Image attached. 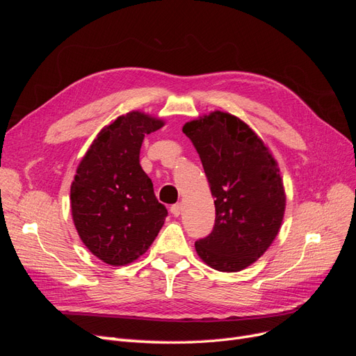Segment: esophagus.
<instances>
[{"label": "esophagus", "instance_id": "1", "mask_svg": "<svg viewBox=\"0 0 356 356\" xmlns=\"http://www.w3.org/2000/svg\"><path fill=\"white\" fill-rule=\"evenodd\" d=\"M181 211H182L181 203H175V204H172V207H170V213L174 215V217H179Z\"/></svg>", "mask_w": 356, "mask_h": 356}]
</instances>
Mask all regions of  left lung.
<instances>
[{"instance_id":"1","label":"left lung","mask_w":356,"mask_h":356,"mask_svg":"<svg viewBox=\"0 0 356 356\" xmlns=\"http://www.w3.org/2000/svg\"><path fill=\"white\" fill-rule=\"evenodd\" d=\"M196 147L215 197V224L195 246L220 272H239L272 245L285 212L276 160L241 118L213 111L182 127Z\"/></svg>"}]
</instances>
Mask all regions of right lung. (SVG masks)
Segmentation results:
<instances>
[{"instance_id":"add662e5","label":"right lung","mask_w":356,"mask_h":356,"mask_svg":"<svg viewBox=\"0 0 356 356\" xmlns=\"http://www.w3.org/2000/svg\"><path fill=\"white\" fill-rule=\"evenodd\" d=\"M165 124L139 111L105 126L81 159L71 184L75 229L88 250L111 266L147 252L165 224L153 182L139 165L144 136Z\"/></svg>"}]
</instances>
